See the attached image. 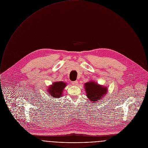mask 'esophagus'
<instances>
[{"instance_id": "obj_1", "label": "esophagus", "mask_w": 148, "mask_h": 148, "mask_svg": "<svg viewBox=\"0 0 148 148\" xmlns=\"http://www.w3.org/2000/svg\"><path fill=\"white\" fill-rule=\"evenodd\" d=\"M71 84H72V85H74V86H77L78 84V82L77 81H73V82H71Z\"/></svg>"}]
</instances>
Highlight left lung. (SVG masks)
I'll use <instances>...</instances> for the list:
<instances>
[{
  "mask_svg": "<svg viewBox=\"0 0 148 148\" xmlns=\"http://www.w3.org/2000/svg\"><path fill=\"white\" fill-rule=\"evenodd\" d=\"M84 87L87 97L95 104L97 101H100L108 91L107 87L101 86L93 81L85 83Z\"/></svg>",
  "mask_w": 148,
  "mask_h": 148,
  "instance_id": "8db88e82",
  "label": "left lung"
}]
</instances>
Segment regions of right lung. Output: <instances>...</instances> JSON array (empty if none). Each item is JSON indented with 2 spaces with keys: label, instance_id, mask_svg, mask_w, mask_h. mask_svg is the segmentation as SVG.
<instances>
[{
  "label": "right lung",
  "instance_id": "1",
  "mask_svg": "<svg viewBox=\"0 0 148 148\" xmlns=\"http://www.w3.org/2000/svg\"><path fill=\"white\" fill-rule=\"evenodd\" d=\"M66 86V83L64 82H55L48 88V93L52 97L60 98L62 96L63 90Z\"/></svg>",
  "mask_w": 148,
  "mask_h": 148
}]
</instances>
